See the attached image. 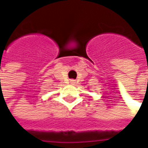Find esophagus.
Segmentation results:
<instances>
[{"instance_id":"esophagus-1","label":"esophagus","mask_w":148,"mask_h":148,"mask_svg":"<svg viewBox=\"0 0 148 148\" xmlns=\"http://www.w3.org/2000/svg\"><path fill=\"white\" fill-rule=\"evenodd\" d=\"M71 83H72V84H74V80H71Z\"/></svg>"}]
</instances>
